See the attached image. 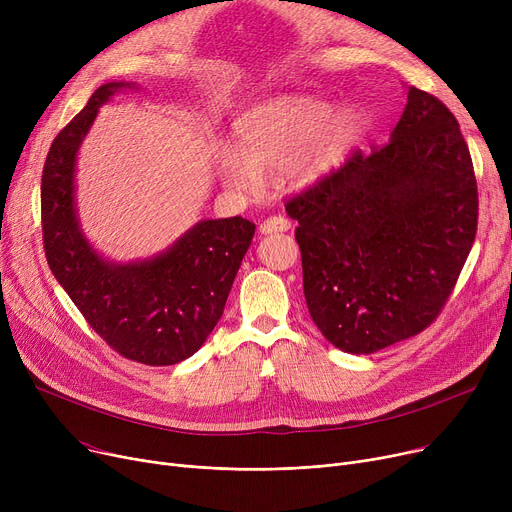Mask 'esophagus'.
I'll use <instances>...</instances> for the list:
<instances>
[{"instance_id": "1", "label": "esophagus", "mask_w": 512, "mask_h": 512, "mask_svg": "<svg viewBox=\"0 0 512 512\" xmlns=\"http://www.w3.org/2000/svg\"><path fill=\"white\" fill-rule=\"evenodd\" d=\"M290 230V222L282 215H274V218H267L259 224V232L261 234H276V232H288Z\"/></svg>"}]
</instances>
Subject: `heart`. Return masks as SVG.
<instances>
[{
	"mask_svg": "<svg viewBox=\"0 0 512 512\" xmlns=\"http://www.w3.org/2000/svg\"><path fill=\"white\" fill-rule=\"evenodd\" d=\"M371 128L357 101L334 105L319 95L263 101L234 122L236 147L220 143L215 168L234 191H253L263 172L282 170L292 188H309L346 166Z\"/></svg>",
	"mask_w": 512,
	"mask_h": 512,
	"instance_id": "1",
	"label": "heart"
}]
</instances>
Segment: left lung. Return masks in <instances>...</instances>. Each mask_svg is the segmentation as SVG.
Here are the masks:
<instances>
[{"mask_svg": "<svg viewBox=\"0 0 512 512\" xmlns=\"http://www.w3.org/2000/svg\"><path fill=\"white\" fill-rule=\"evenodd\" d=\"M319 332L371 355L442 311L477 230L469 147L448 107L415 87L390 141L286 203Z\"/></svg>", "mask_w": 512, "mask_h": 512, "instance_id": "obj_1", "label": "left lung"}]
</instances>
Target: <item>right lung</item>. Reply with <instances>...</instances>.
<instances>
[{
	"mask_svg": "<svg viewBox=\"0 0 512 512\" xmlns=\"http://www.w3.org/2000/svg\"><path fill=\"white\" fill-rule=\"evenodd\" d=\"M124 89L139 87L124 80L101 85L51 143L41 180L45 257L89 326L116 353L145 365H176L193 357L220 321L255 224L240 215L201 220L166 251L128 263L91 245L76 209V157L99 107Z\"/></svg>",
	"mask_w": 512,
	"mask_h": 512,
	"instance_id": "obj_1",
	"label": "right lung"
}]
</instances>
